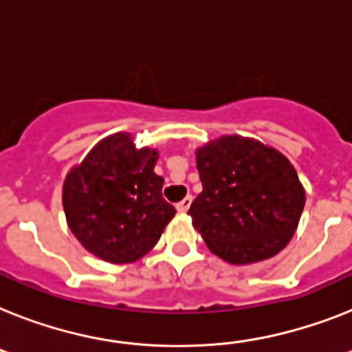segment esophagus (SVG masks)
I'll return each mask as SVG.
<instances>
[{
	"label": "esophagus",
	"instance_id": "esophagus-1",
	"mask_svg": "<svg viewBox=\"0 0 352 352\" xmlns=\"http://www.w3.org/2000/svg\"><path fill=\"white\" fill-rule=\"evenodd\" d=\"M190 205H192V196H187L185 199H182V201L176 205V210L178 212H187L188 208H190Z\"/></svg>",
	"mask_w": 352,
	"mask_h": 352
}]
</instances>
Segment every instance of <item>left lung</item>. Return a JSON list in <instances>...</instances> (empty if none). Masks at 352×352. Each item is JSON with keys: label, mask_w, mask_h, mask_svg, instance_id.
Listing matches in <instances>:
<instances>
[{"label": "left lung", "mask_w": 352, "mask_h": 352, "mask_svg": "<svg viewBox=\"0 0 352 352\" xmlns=\"http://www.w3.org/2000/svg\"><path fill=\"white\" fill-rule=\"evenodd\" d=\"M196 167L203 190L188 214L212 254L252 264L292 241L306 190L283 153L255 138L225 135L196 149Z\"/></svg>", "instance_id": "left-lung-1"}]
</instances>
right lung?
I'll use <instances>...</instances> for the list:
<instances>
[{
    "label": "right lung",
    "mask_w": 352,
    "mask_h": 352,
    "mask_svg": "<svg viewBox=\"0 0 352 352\" xmlns=\"http://www.w3.org/2000/svg\"><path fill=\"white\" fill-rule=\"evenodd\" d=\"M158 156L151 147L136 149L129 133H115L66 174V223L89 254L127 264L155 248L176 214L162 196L164 178L155 173Z\"/></svg>",
    "instance_id": "1"
}]
</instances>
